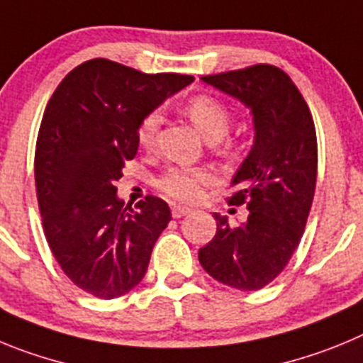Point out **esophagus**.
<instances>
[{"instance_id": "1", "label": "esophagus", "mask_w": 363, "mask_h": 363, "mask_svg": "<svg viewBox=\"0 0 363 363\" xmlns=\"http://www.w3.org/2000/svg\"><path fill=\"white\" fill-rule=\"evenodd\" d=\"M189 208H186V206H181V204H174L172 206V215H174V218H181L184 217V215L189 213Z\"/></svg>"}]
</instances>
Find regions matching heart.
<instances>
[{
    "label": "heart",
    "mask_w": 363,
    "mask_h": 363,
    "mask_svg": "<svg viewBox=\"0 0 363 363\" xmlns=\"http://www.w3.org/2000/svg\"><path fill=\"white\" fill-rule=\"evenodd\" d=\"M184 113L195 128L208 139L218 141L226 135L231 125V112L226 104L213 96H195L186 101ZM161 116L152 110L137 125V143L145 150L157 145ZM215 182V172L208 166H172L157 179V188L168 197L181 202L201 199L202 188Z\"/></svg>",
    "instance_id": "heart-1"
}]
</instances>
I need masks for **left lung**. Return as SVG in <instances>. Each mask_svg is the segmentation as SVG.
I'll use <instances>...</instances> for the list:
<instances>
[{
  "label": "left lung",
  "instance_id": "1",
  "mask_svg": "<svg viewBox=\"0 0 363 363\" xmlns=\"http://www.w3.org/2000/svg\"><path fill=\"white\" fill-rule=\"evenodd\" d=\"M202 81L250 106L255 143L235 174L228 197L250 210L231 226L215 213L217 233L199 262L220 284L257 291L282 273L308 222L316 188L318 146L308 103L286 72L273 65L202 76Z\"/></svg>",
  "mask_w": 363,
  "mask_h": 363
}]
</instances>
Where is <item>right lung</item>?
Returning <instances> with one entry per match:
<instances>
[{"instance_id":"obj_1","label":"right lung","mask_w":363,"mask_h":363,"mask_svg":"<svg viewBox=\"0 0 363 363\" xmlns=\"http://www.w3.org/2000/svg\"><path fill=\"white\" fill-rule=\"evenodd\" d=\"M191 81L99 57L68 72L45 108L34 157L45 237L65 275L97 298H117L141 282L172 220L153 195L135 210L125 206L117 181L139 148V121Z\"/></svg>"}]
</instances>
